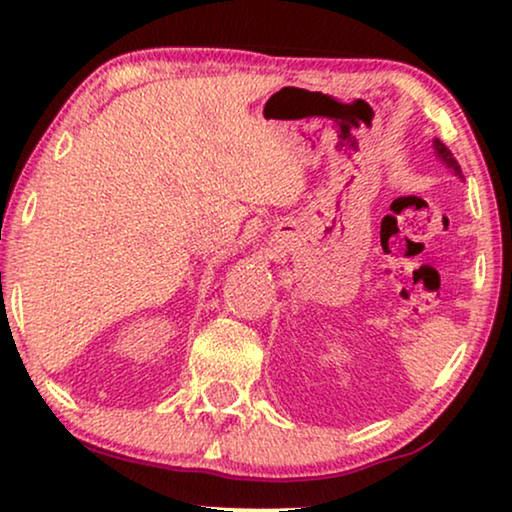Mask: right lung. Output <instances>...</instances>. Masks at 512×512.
I'll list each match as a JSON object with an SVG mask.
<instances>
[{
  "label": "right lung",
  "mask_w": 512,
  "mask_h": 512,
  "mask_svg": "<svg viewBox=\"0 0 512 512\" xmlns=\"http://www.w3.org/2000/svg\"><path fill=\"white\" fill-rule=\"evenodd\" d=\"M436 149H438V153H440V158H443V160H445V163H447V167H452V170H454V174H461V170H459V165H457V160H454V158H452V153H450V151H447V149H445V146H443V144H440V142H436Z\"/></svg>",
  "instance_id": "obj_1"
}]
</instances>
